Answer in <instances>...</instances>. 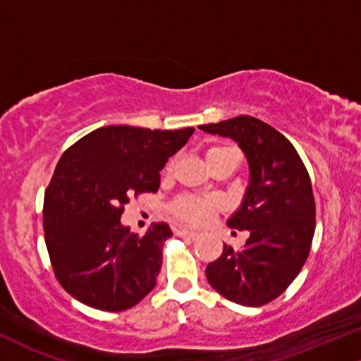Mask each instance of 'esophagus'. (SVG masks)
Listing matches in <instances>:
<instances>
[{"label": "esophagus", "mask_w": 361, "mask_h": 361, "mask_svg": "<svg viewBox=\"0 0 361 361\" xmlns=\"http://www.w3.org/2000/svg\"><path fill=\"white\" fill-rule=\"evenodd\" d=\"M176 235L181 236V238H186V240H195L198 233L196 231H191V230H185V228H180V230H176Z\"/></svg>", "instance_id": "esophagus-1"}]
</instances>
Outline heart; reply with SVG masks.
I'll use <instances>...</instances> for the list:
<instances>
[{
  "instance_id": "b5f03b06",
  "label": "heart",
  "mask_w": 361,
  "mask_h": 361,
  "mask_svg": "<svg viewBox=\"0 0 361 361\" xmlns=\"http://www.w3.org/2000/svg\"><path fill=\"white\" fill-rule=\"evenodd\" d=\"M230 147H216L212 148L207 152V163H213L214 159L220 158L221 154H225L228 152H231ZM173 166V163L168 165L166 170L170 171ZM213 212V202L208 198H202V196H195V195H186L178 198L175 204H173V213L176 214L180 220H185L188 223H203L207 218L212 214Z\"/></svg>"
}]
</instances>
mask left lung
<instances>
[{
    "label": "left lung",
    "instance_id": "1",
    "mask_svg": "<svg viewBox=\"0 0 361 361\" xmlns=\"http://www.w3.org/2000/svg\"><path fill=\"white\" fill-rule=\"evenodd\" d=\"M200 130L236 141L250 170L240 208L226 221L250 236L241 250L223 246L221 257L207 267L208 283L230 302L262 307L288 288L308 258L312 181L293 145L258 118L236 116Z\"/></svg>",
    "mask_w": 361,
    "mask_h": 361
}]
</instances>
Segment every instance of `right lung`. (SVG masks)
<instances>
[{
    "label": "right lung",
    "mask_w": 361,
    "mask_h": 361,
    "mask_svg": "<svg viewBox=\"0 0 361 361\" xmlns=\"http://www.w3.org/2000/svg\"><path fill=\"white\" fill-rule=\"evenodd\" d=\"M195 128L103 126L59 158L44 193V241L54 275L78 302L103 312L135 307L157 285L166 223L138 236L121 223L130 196L157 193L159 171Z\"/></svg>",
    "instance_id": "right-lung-1"
}]
</instances>
